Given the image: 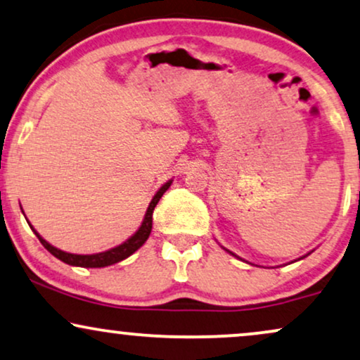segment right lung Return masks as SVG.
Returning a JSON list of instances; mask_svg holds the SVG:
<instances>
[{
    "label": "right lung",
    "instance_id": "1",
    "mask_svg": "<svg viewBox=\"0 0 360 360\" xmlns=\"http://www.w3.org/2000/svg\"><path fill=\"white\" fill-rule=\"evenodd\" d=\"M169 186H171V181L162 186V188L156 193V195L153 198V201L149 202L146 216H144V221L138 229V233H136L134 236H131V238L127 239L126 243H122L121 245H117V248H115V249H109V251H104V252H99V254H88V256H83V254H70V252L61 251V249H56L54 245L46 243V240L41 238V236L36 233L34 229L33 231H34V234L38 236L39 243L43 244L44 248H46L54 257H58L59 261L70 264V266H79V267H106V266H111V264H116V262L122 261V259L129 257L131 254L138 251L141 245L146 243V239L149 238V234H151V229H153V211H154V207H156L159 199L162 198V194H165L166 191L169 189Z\"/></svg>",
    "mask_w": 360,
    "mask_h": 360
}]
</instances>
